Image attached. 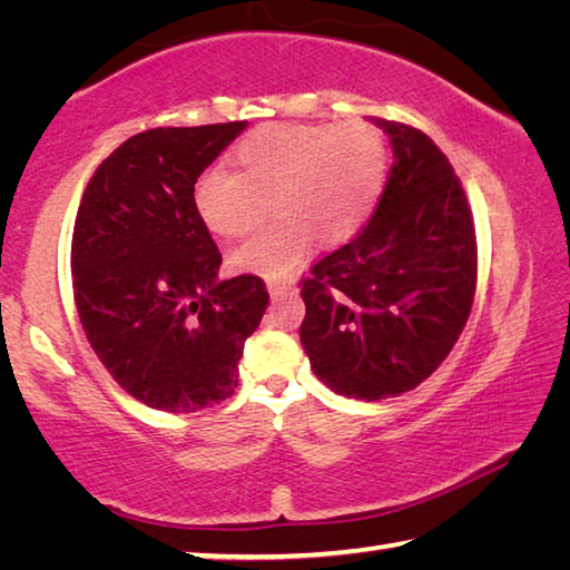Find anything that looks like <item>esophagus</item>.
Wrapping results in <instances>:
<instances>
[{
	"label": "esophagus",
	"instance_id": "obj_1",
	"mask_svg": "<svg viewBox=\"0 0 570 570\" xmlns=\"http://www.w3.org/2000/svg\"><path fill=\"white\" fill-rule=\"evenodd\" d=\"M268 292L272 294H286V292H296L294 284H286V282H268Z\"/></svg>",
	"mask_w": 570,
	"mask_h": 570
}]
</instances>
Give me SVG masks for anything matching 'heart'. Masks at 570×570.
<instances>
[{
    "label": "heart",
    "mask_w": 570,
    "mask_h": 570,
    "mask_svg": "<svg viewBox=\"0 0 570 570\" xmlns=\"http://www.w3.org/2000/svg\"><path fill=\"white\" fill-rule=\"evenodd\" d=\"M236 170L208 168L193 186L198 218L224 238H244L274 220L236 250V262L284 276L306 256L312 238L336 246L360 230L382 196L387 142L364 120L264 125L236 148Z\"/></svg>",
    "instance_id": "heart-1"
}]
</instances>
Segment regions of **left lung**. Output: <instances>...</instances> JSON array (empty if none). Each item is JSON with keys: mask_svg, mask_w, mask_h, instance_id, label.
Returning <instances> with one entry per match:
<instances>
[{"mask_svg": "<svg viewBox=\"0 0 570 570\" xmlns=\"http://www.w3.org/2000/svg\"><path fill=\"white\" fill-rule=\"evenodd\" d=\"M394 163L374 214L302 278V344L326 387L377 402L445 362L478 284V240L462 183L412 125L374 118Z\"/></svg>", "mask_w": 570, "mask_h": 570, "instance_id": "8db88e82", "label": "left lung"}]
</instances>
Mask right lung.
<instances>
[{
	"instance_id": "1",
	"label": "right lung",
	"mask_w": 570,
	"mask_h": 570,
	"mask_svg": "<svg viewBox=\"0 0 570 570\" xmlns=\"http://www.w3.org/2000/svg\"><path fill=\"white\" fill-rule=\"evenodd\" d=\"M246 120L153 128L105 158L72 230L85 336L120 387L163 412H196L238 387L244 342L268 304L264 278L218 282L220 254L193 186Z\"/></svg>"
}]
</instances>
